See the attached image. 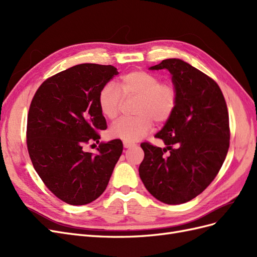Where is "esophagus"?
<instances>
[{"label":"esophagus","mask_w":257,"mask_h":257,"mask_svg":"<svg viewBox=\"0 0 257 257\" xmlns=\"http://www.w3.org/2000/svg\"><path fill=\"white\" fill-rule=\"evenodd\" d=\"M123 145H124V147H125V148H131V147L134 146V144L128 143V142H123Z\"/></svg>","instance_id":"esophagus-1"}]
</instances>
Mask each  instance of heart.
Returning a JSON list of instances; mask_svg holds the SVG:
<instances>
[{
  "label": "heart",
  "mask_w": 257,
  "mask_h": 257,
  "mask_svg": "<svg viewBox=\"0 0 257 257\" xmlns=\"http://www.w3.org/2000/svg\"><path fill=\"white\" fill-rule=\"evenodd\" d=\"M118 87L108 83L102 88L98 93V107L105 118L113 120L120 112L122 96L137 98L134 110L137 115L118 120L109 131L112 137L124 142H137L145 137L152 128L153 120L158 123L166 122L178 104L176 85L162 81L159 76L149 72L133 71L124 74L120 77Z\"/></svg>",
  "instance_id": "1"
}]
</instances>
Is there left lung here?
Segmentation results:
<instances>
[{"mask_svg":"<svg viewBox=\"0 0 257 257\" xmlns=\"http://www.w3.org/2000/svg\"><path fill=\"white\" fill-rule=\"evenodd\" d=\"M163 68L173 76L178 104L155 135L166 148L141 145L145 158L139 176L152 196L179 205L199 195L220 172L229 148V118L223 93L212 78L180 59L150 67Z\"/></svg>","mask_w":257,"mask_h":257,"instance_id":"obj_1","label":"left lung"}]
</instances>
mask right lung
Instances as JSON below:
<instances>
[{"mask_svg": "<svg viewBox=\"0 0 257 257\" xmlns=\"http://www.w3.org/2000/svg\"><path fill=\"white\" fill-rule=\"evenodd\" d=\"M118 71L111 65L84 63L46 79L31 102L27 146L34 169L45 185L64 203L87 205L102 195L122 154L120 139L98 145L107 124L98 93Z\"/></svg>", "mask_w": 257, "mask_h": 257, "instance_id": "1", "label": "right lung"}]
</instances>
